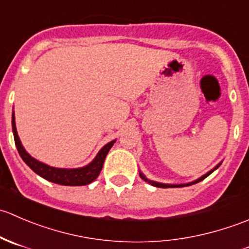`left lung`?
Returning a JSON list of instances; mask_svg holds the SVG:
<instances>
[{
	"label": "left lung",
	"mask_w": 249,
	"mask_h": 249,
	"mask_svg": "<svg viewBox=\"0 0 249 249\" xmlns=\"http://www.w3.org/2000/svg\"><path fill=\"white\" fill-rule=\"evenodd\" d=\"M219 165H220V164H219ZM219 165H218V166L215 167V169H218V167H219ZM215 169H213L212 171H210L208 173H206L205 176H202V177L199 178V179L194 180V182H192V183H188V184H162V183H158V182H153V180H149V179H148V178H145L144 176L142 175V173H140V176H141V178H142L143 180H145V182H148V183H149V184L154 185V187H158V188H177V187H184V185H192V184H195V183H197V182H201L202 179H205V178L207 177V176H210L211 173L214 171Z\"/></svg>",
	"instance_id": "1"
}]
</instances>
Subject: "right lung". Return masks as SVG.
I'll use <instances>...</instances> for the list:
<instances>
[{
  "instance_id": "right-lung-1",
  "label": "right lung",
  "mask_w": 249,
  "mask_h": 249,
  "mask_svg": "<svg viewBox=\"0 0 249 249\" xmlns=\"http://www.w3.org/2000/svg\"><path fill=\"white\" fill-rule=\"evenodd\" d=\"M12 129H13L17 149L18 152H19L21 159L25 161V164H26L32 171L36 172L37 175H39L41 177H43L44 179L61 185H85L96 179L97 176L101 172L102 166H104V161L105 159H106L107 153L109 152L113 143L115 142V141H112V142L107 143V144L100 150L99 154L96 155V158H95L89 165H87V166L80 167V169L71 170L55 169V167L48 166V165L43 164V162L34 159V158L24 149V147H22L21 142H20L19 140V136H18L16 120H14V113L12 114Z\"/></svg>"
}]
</instances>
